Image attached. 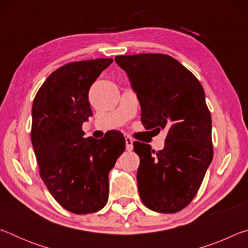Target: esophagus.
<instances>
[{
  "label": "esophagus",
  "mask_w": 248,
  "mask_h": 248,
  "mask_svg": "<svg viewBox=\"0 0 248 248\" xmlns=\"http://www.w3.org/2000/svg\"><path fill=\"white\" fill-rule=\"evenodd\" d=\"M125 149H127V151H132L133 149V140L129 136L125 137Z\"/></svg>",
  "instance_id": "esophagus-1"
}]
</instances>
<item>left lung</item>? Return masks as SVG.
Wrapping results in <instances>:
<instances>
[{
    "label": "left lung",
    "mask_w": 248,
    "mask_h": 248,
    "mask_svg": "<svg viewBox=\"0 0 248 248\" xmlns=\"http://www.w3.org/2000/svg\"><path fill=\"white\" fill-rule=\"evenodd\" d=\"M115 61L137 93L145 129L167 132L158 152L149 144L133 143L140 157V198L153 211L178 212L195 198L213 157L204 91L189 70L167 54L117 56Z\"/></svg>",
    "instance_id": "1"
}]
</instances>
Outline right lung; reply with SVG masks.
I'll return each instance as SVG.
<instances>
[{
    "label": "right lung",
    "mask_w": 248,
    "mask_h": 248,
    "mask_svg": "<svg viewBox=\"0 0 248 248\" xmlns=\"http://www.w3.org/2000/svg\"><path fill=\"white\" fill-rule=\"evenodd\" d=\"M114 61L71 62L49 75L31 109V143L40 177L57 202L75 215L103 209L108 200V174L125 149L124 138H84L82 124L93 115L89 91Z\"/></svg>",
    "instance_id": "right-lung-1"
}]
</instances>
